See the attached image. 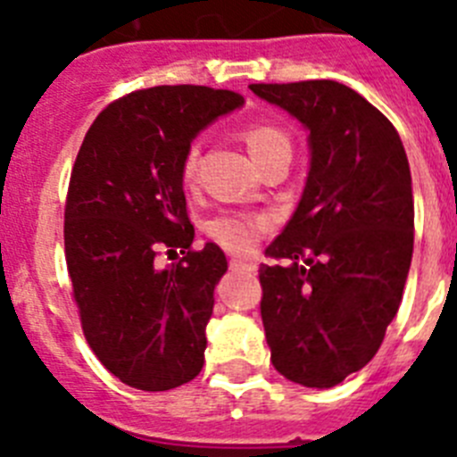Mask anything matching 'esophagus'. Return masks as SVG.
Returning <instances> with one entry per match:
<instances>
[{
  "mask_svg": "<svg viewBox=\"0 0 457 457\" xmlns=\"http://www.w3.org/2000/svg\"><path fill=\"white\" fill-rule=\"evenodd\" d=\"M229 267L232 269H255V262L241 260V257H232V260H229Z\"/></svg>",
  "mask_w": 457,
  "mask_h": 457,
  "instance_id": "esophagus-1",
  "label": "esophagus"
}]
</instances>
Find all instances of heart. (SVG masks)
<instances>
[{
	"mask_svg": "<svg viewBox=\"0 0 457 457\" xmlns=\"http://www.w3.org/2000/svg\"><path fill=\"white\" fill-rule=\"evenodd\" d=\"M244 140L255 162L262 156H267L273 146L289 145L287 135L280 133L278 129H271V126H253L244 133ZM197 156H200V146L193 145L186 154L184 165H181V177H184L186 184L195 179ZM204 229L216 244H220L228 251L245 253L251 251L253 245L260 241L262 234L267 232L269 218L251 212H220L206 220Z\"/></svg>",
	"mask_w": 457,
	"mask_h": 457,
	"instance_id": "obj_1",
	"label": "heart"
}]
</instances>
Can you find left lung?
Here are the masks:
<instances>
[{
	"instance_id": "1",
	"label": "left lung",
	"mask_w": 457,
	"mask_h": 457,
	"mask_svg": "<svg viewBox=\"0 0 457 457\" xmlns=\"http://www.w3.org/2000/svg\"><path fill=\"white\" fill-rule=\"evenodd\" d=\"M308 130L311 168L262 264V324L276 370L331 388L377 354L403 301L414 197L398 130L333 80L251 85Z\"/></svg>"
}]
</instances>
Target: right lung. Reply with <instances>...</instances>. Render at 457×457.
Returning <instances> with one entry per match:
<instances>
[{
	"mask_svg": "<svg viewBox=\"0 0 457 457\" xmlns=\"http://www.w3.org/2000/svg\"><path fill=\"white\" fill-rule=\"evenodd\" d=\"M241 105L212 87L133 91L98 114L75 158L63 245L82 331L103 366L140 391L177 388L204 366L228 260L212 241L190 251L181 165L197 133ZM162 247L185 257L156 268Z\"/></svg>",
	"mask_w": 457,
	"mask_h": 457,
	"instance_id": "right-lung-1",
	"label": "right lung"
}]
</instances>
